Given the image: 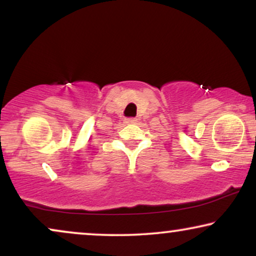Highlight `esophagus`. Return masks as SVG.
<instances>
[{"label": "esophagus", "instance_id": "1", "mask_svg": "<svg viewBox=\"0 0 256 256\" xmlns=\"http://www.w3.org/2000/svg\"><path fill=\"white\" fill-rule=\"evenodd\" d=\"M124 122H126V124H136V122H138V118H126Z\"/></svg>", "mask_w": 256, "mask_h": 256}]
</instances>
